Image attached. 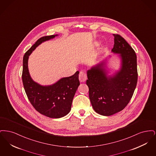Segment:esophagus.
<instances>
[{
	"mask_svg": "<svg viewBox=\"0 0 156 156\" xmlns=\"http://www.w3.org/2000/svg\"><path fill=\"white\" fill-rule=\"evenodd\" d=\"M79 80L81 82H85L87 80V75L83 71H80L79 74Z\"/></svg>",
	"mask_w": 156,
	"mask_h": 156,
	"instance_id": "obj_1",
	"label": "esophagus"
}]
</instances>
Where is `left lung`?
<instances>
[{
  "mask_svg": "<svg viewBox=\"0 0 156 156\" xmlns=\"http://www.w3.org/2000/svg\"><path fill=\"white\" fill-rule=\"evenodd\" d=\"M113 35L115 38L112 51L120 54V70L108 76L105 63L102 62L87 71L89 99L94 111L103 116H111L122 111L130 102L137 82L135 51L121 36Z\"/></svg>",
  "mask_w": 156,
  "mask_h": 156,
  "instance_id": "1",
  "label": "left lung"
}]
</instances>
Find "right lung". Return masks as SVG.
<instances>
[{
  "label": "right lung",
  "instance_id": "right-lung-1",
  "mask_svg": "<svg viewBox=\"0 0 156 156\" xmlns=\"http://www.w3.org/2000/svg\"><path fill=\"white\" fill-rule=\"evenodd\" d=\"M57 36L39 38L25 53L23 60L22 81L27 98L37 112L50 118L64 117L70 112L75 94L80 84L79 71L71 76L62 78L49 86H42L34 81L30 76L28 69L30 54L38 45Z\"/></svg>",
  "mask_w": 156,
  "mask_h": 156
}]
</instances>
